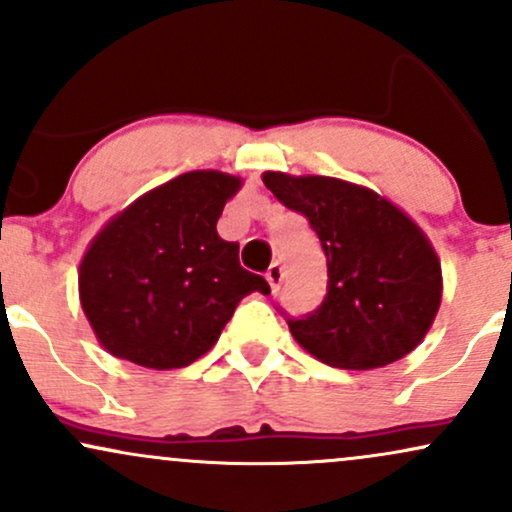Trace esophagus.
I'll return each instance as SVG.
<instances>
[{"label": "esophagus", "instance_id": "obj_1", "mask_svg": "<svg viewBox=\"0 0 512 512\" xmlns=\"http://www.w3.org/2000/svg\"><path fill=\"white\" fill-rule=\"evenodd\" d=\"M281 279H284V269H281L279 262H274L272 267L267 269V281H269V286H272V291L279 289Z\"/></svg>", "mask_w": 512, "mask_h": 512}]
</instances>
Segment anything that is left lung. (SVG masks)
Returning a JSON list of instances; mask_svg holds the SVG:
<instances>
[{
  "label": "left lung",
  "instance_id": "1",
  "mask_svg": "<svg viewBox=\"0 0 512 512\" xmlns=\"http://www.w3.org/2000/svg\"><path fill=\"white\" fill-rule=\"evenodd\" d=\"M262 182L303 214L327 257V296L303 317H286L298 344L332 368L370 370L414 351L443 296L431 240L378 192L327 175L267 170Z\"/></svg>",
  "mask_w": 512,
  "mask_h": 512
}]
</instances>
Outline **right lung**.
I'll return each mask as SVG.
<instances>
[{
    "label": "right lung",
    "mask_w": 512,
    "mask_h": 512,
    "mask_svg": "<svg viewBox=\"0 0 512 512\" xmlns=\"http://www.w3.org/2000/svg\"><path fill=\"white\" fill-rule=\"evenodd\" d=\"M243 185L221 170L163 182L113 216L79 264L81 308L105 351L137 366H190L219 342L236 305L269 293L216 233Z\"/></svg>",
    "instance_id": "1"
}]
</instances>
